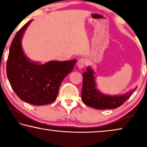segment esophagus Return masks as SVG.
Here are the masks:
<instances>
[{
	"mask_svg": "<svg viewBox=\"0 0 147 147\" xmlns=\"http://www.w3.org/2000/svg\"><path fill=\"white\" fill-rule=\"evenodd\" d=\"M87 61L85 58H81L78 61V66L80 69H82L86 65Z\"/></svg>",
	"mask_w": 147,
	"mask_h": 147,
	"instance_id": "obj_1",
	"label": "esophagus"
}]
</instances>
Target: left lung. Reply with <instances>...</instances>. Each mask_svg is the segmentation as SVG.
Here are the masks:
<instances>
[{
  "instance_id": "1",
  "label": "left lung",
  "mask_w": 147,
  "mask_h": 147,
  "mask_svg": "<svg viewBox=\"0 0 147 147\" xmlns=\"http://www.w3.org/2000/svg\"><path fill=\"white\" fill-rule=\"evenodd\" d=\"M94 72L88 67L87 71L83 73V86L82 99L84 103L89 107L96 109H115L120 107L131 96L135 89L121 95H104L97 90L95 84Z\"/></svg>"
}]
</instances>
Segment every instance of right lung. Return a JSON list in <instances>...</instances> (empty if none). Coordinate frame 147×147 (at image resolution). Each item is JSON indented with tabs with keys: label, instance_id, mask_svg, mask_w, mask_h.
I'll list each match as a JSON object with an SVG mask.
<instances>
[{
	"label": "right lung",
	"instance_id": "right-lung-1",
	"mask_svg": "<svg viewBox=\"0 0 147 147\" xmlns=\"http://www.w3.org/2000/svg\"><path fill=\"white\" fill-rule=\"evenodd\" d=\"M30 20L17 32L10 47L6 74L11 87L21 100L34 105L52 103L63 79L72 71L76 59L50 61L39 64L23 52L21 40Z\"/></svg>",
	"mask_w": 147,
	"mask_h": 147
}]
</instances>
